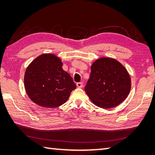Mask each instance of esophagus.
Listing matches in <instances>:
<instances>
[{"label": "esophagus", "mask_w": 155, "mask_h": 155, "mask_svg": "<svg viewBox=\"0 0 155 155\" xmlns=\"http://www.w3.org/2000/svg\"><path fill=\"white\" fill-rule=\"evenodd\" d=\"M76 85H77V87H78V88H82L83 87V83L79 82V83H77Z\"/></svg>", "instance_id": "34e87169"}]
</instances>
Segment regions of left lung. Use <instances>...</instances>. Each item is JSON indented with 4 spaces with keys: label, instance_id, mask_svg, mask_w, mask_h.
Returning a JSON list of instances; mask_svg holds the SVG:
<instances>
[{
    "label": "left lung",
    "instance_id": "left-lung-1",
    "mask_svg": "<svg viewBox=\"0 0 155 155\" xmlns=\"http://www.w3.org/2000/svg\"><path fill=\"white\" fill-rule=\"evenodd\" d=\"M130 87L129 74L123 65L116 59L103 58L91 66L85 91L94 104L110 109L126 99Z\"/></svg>",
    "mask_w": 155,
    "mask_h": 155
}]
</instances>
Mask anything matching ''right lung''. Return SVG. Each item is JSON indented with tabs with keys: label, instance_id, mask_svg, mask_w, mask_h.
Returning a JSON list of instances; mask_svg holds the SVG:
<instances>
[{
	"label": "right lung",
	"instance_id": "obj_1",
	"mask_svg": "<svg viewBox=\"0 0 155 155\" xmlns=\"http://www.w3.org/2000/svg\"><path fill=\"white\" fill-rule=\"evenodd\" d=\"M62 66L61 60L48 54L37 57L28 67L25 87L28 96L35 104L54 108L67 101L76 85Z\"/></svg>",
	"mask_w": 155,
	"mask_h": 155
}]
</instances>
